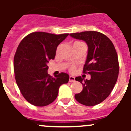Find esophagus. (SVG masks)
Returning <instances> with one entry per match:
<instances>
[{
    "label": "esophagus",
    "mask_w": 131,
    "mask_h": 131,
    "mask_svg": "<svg viewBox=\"0 0 131 131\" xmlns=\"http://www.w3.org/2000/svg\"><path fill=\"white\" fill-rule=\"evenodd\" d=\"M75 81V77H73V76H69V82H74Z\"/></svg>",
    "instance_id": "obj_1"
}]
</instances>
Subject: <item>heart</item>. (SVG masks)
Here are the masks:
<instances>
[{"mask_svg": "<svg viewBox=\"0 0 131 131\" xmlns=\"http://www.w3.org/2000/svg\"><path fill=\"white\" fill-rule=\"evenodd\" d=\"M72 69H73V68H72Z\"/></svg>", "mask_w": 131, "mask_h": 131, "instance_id": "heart-1", "label": "heart"}]
</instances>
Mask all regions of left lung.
<instances>
[{
  "mask_svg": "<svg viewBox=\"0 0 131 131\" xmlns=\"http://www.w3.org/2000/svg\"><path fill=\"white\" fill-rule=\"evenodd\" d=\"M69 35L87 44L83 73L91 76L90 80L81 77L75 79L82 83L83 87L75 98L84 106H95L106 100L117 82L119 69L117 52L110 39L100 32L83 31Z\"/></svg>",
  "mask_w": 131,
  "mask_h": 131,
  "instance_id": "8db88e82",
  "label": "left lung"
}]
</instances>
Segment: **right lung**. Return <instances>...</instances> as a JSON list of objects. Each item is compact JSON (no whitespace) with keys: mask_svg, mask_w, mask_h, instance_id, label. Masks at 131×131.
Segmentation results:
<instances>
[{"mask_svg":"<svg viewBox=\"0 0 131 131\" xmlns=\"http://www.w3.org/2000/svg\"><path fill=\"white\" fill-rule=\"evenodd\" d=\"M68 35L34 32L19 43L14 59L15 79L23 96L31 104H51L57 98L60 86L69 81L66 73L52 77L47 71V63L54 60L58 46Z\"/></svg>","mask_w":131,"mask_h":131,"instance_id":"right-lung-1","label":"right lung"}]
</instances>
